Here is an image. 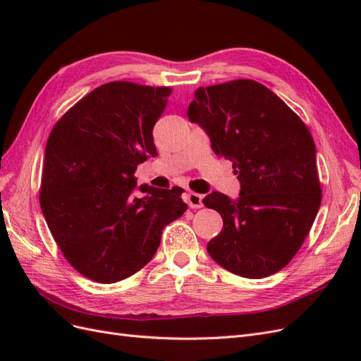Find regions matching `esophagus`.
Here are the masks:
<instances>
[{
  "instance_id": "esophagus-1",
  "label": "esophagus",
  "mask_w": 361,
  "mask_h": 361,
  "mask_svg": "<svg viewBox=\"0 0 361 361\" xmlns=\"http://www.w3.org/2000/svg\"><path fill=\"white\" fill-rule=\"evenodd\" d=\"M185 202H187L192 209H199V207L203 206V195L197 192H188L185 195Z\"/></svg>"
}]
</instances>
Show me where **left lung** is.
<instances>
[{"label":"left lung","instance_id":"left-lung-1","mask_svg":"<svg viewBox=\"0 0 361 361\" xmlns=\"http://www.w3.org/2000/svg\"><path fill=\"white\" fill-rule=\"evenodd\" d=\"M188 117L206 130L215 154L233 162L241 182L235 202L216 191L203 199L223 218L207 253L236 276L276 274L298 253L322 200L309 128L253 80L199 87Z\"/></svg>","mask_w":361,"mask_h":361}]
</instances>
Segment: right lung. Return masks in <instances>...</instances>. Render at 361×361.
I'll list each match as a JSON object with an SVG mask.
<instances>
[{
    "mask_svg": "<svg viewBox=\"0 0 361 361\" xmlns=\"http://www.w3.org/2000/svg\"><path fill=\"white\" fill-rule=\"evenodd\" d=\"M170 87L111 81L97 87L52 128L43 161L40 207L63 256L97 283L135 274L154 257L164 227L187 211L182 188L141 185L138 164L157 157L152 129Z\"/></svg>",
    "mask_w": 361,
    "mask_h": 361,
    "instance_id": "obj_1",
    "label": "right lung"
}]
</instances>
